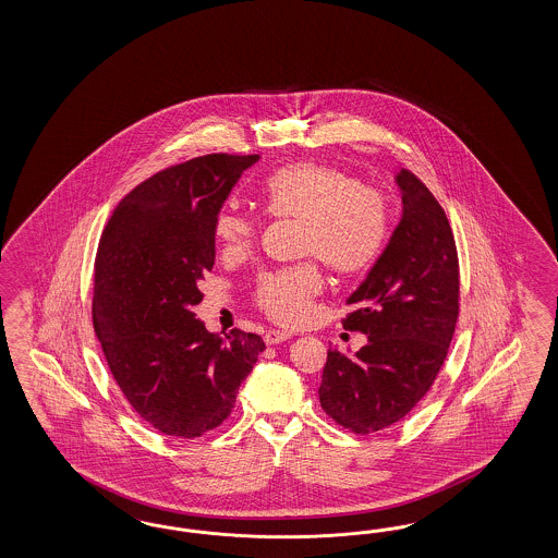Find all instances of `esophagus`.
Listing matches in <instances>:
<instances>
[{"label": "esophagus", "instance_id": "esophagus-1", "mask_svg": "<svg viewBox=\"0 0 558 558\" xmlns=\"http://www.w3.org/2000/svg\"><path fill=\"white\" fill-rule=\"evenodd\" d=\"M287 339H290V333H288V331H280V329H268L266 336H264V341H266L268 345L282 343V341H287Z\"/></svg>", "mask_w": 558, "mask_h": 558}]
</instances>
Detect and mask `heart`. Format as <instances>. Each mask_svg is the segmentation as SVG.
Wrapping results in <instances>:
<instances>
[{
  "instance_id": "heart-1",
  "label": "heart",
  "mask_w": 558,
  "mask_h": 558,
  "mask_svg": "<svg viewBox=\"0 0 558 558\" xmlns=\"http://www.w3.org/2000/svg\"><path fill=\"white\" fill-rule=\"evenodd\" d=\"M264 206L276 219L301 222L299 254L319 257L339 274L371 268L389 236V204L376 187L364 186L345 169L299 161L274 171L264 186ZM220 254L236 259L250 254L259 220L233 206L215 217ZM325 288L317 262L264 271L254 288V303L278 325H303Z\"/></svg>"
}]
</instances>
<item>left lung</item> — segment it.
Masks as SVG:
<instances>
[{"mask_svg": "<svg viewBox=\"0 0 558 558\" xmlns=\"http://www.w3.org/2000/svg\"><path fill=\"white\" fill-rule=\"evenodd\" d=\"M403 219L348 304L343 327L368 343L327 352L319 401L333 422L372 434L401 422L438 378L458 322L460 270L452 227L422 180L401 169Z\"/></svg>", "mask_w": 558, "mask_h": 558, "instance_id": "left-lung-1", "label": "left lung"}]
</instances>
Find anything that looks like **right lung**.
I'll return each mask as SVG.
<instances>
[{
	"instance_id": "right-lung-1",
	"label": "right lung",
	"mask_w": 558,
	"mask_h": 558,
	"mask_svg": "<svg viewBox=\"0 0 558 558\" xmlns=\"http://www.w3.org/2000/svg\"><path fill=\"white\" fill-rule=\"evenodd\" d=\"M257 155L213 153L131 190L101 233L92 319L126 401L157 432L201 438L225 422L264 339H227L192 313L215 266V217Z\"/></svg>"
}]
</instances>
